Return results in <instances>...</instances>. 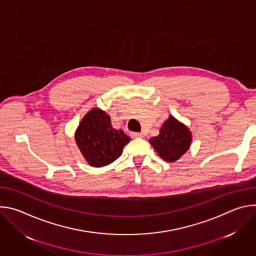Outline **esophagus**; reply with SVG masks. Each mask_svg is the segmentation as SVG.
Returning <instances> with one entry per match:
<instances>
[{"label":"esophagus","instance_id":"obj_1","mask_svg":"<svg viewBox=\"0 0 256 256\" xmlns=\"http://www.w3.org/2000/svg\"><path fill=\"white\" fill-rule=\"evenodd\" d=\"M130 136H132V138H142V132H130Z\"/></svg>","mask_w":256,"mask_h":256}]
</instances>
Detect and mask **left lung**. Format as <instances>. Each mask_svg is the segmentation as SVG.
I'll return each instance as SVG.
<instances>
[{
  "label": "left lung",
  "instance_id": "left-lung-1",
  "mask_svg": "<svg viewBox=\"0 0 256 256\" xmlns=\"http://www.w3.org/2000/svg\"><path fill=\"white\" fill-rule=\"evenodd\" d=\"M150 142L162 159L174 162L188 150L192 134L184 124L170 116L160 128L159 136L150 138Z\"/></svg>",
  "mask_w": 256,
  "mask_h": 256
}]
</instances>
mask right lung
Listing matches in <instances>:
<instances>
[{
  "label": "right lung",
  "mask_w": 256,
  "mask_h": 256,
  "mask_svg": "<svg viewBox=\"0 0 256 256\" xmlns=\"http://www.w3.org/2000/svg\"><path fill=\"white\" fill-rule=\"evenodd\" d=\"M130 140V136L122 130L112 128L110 118L98 108L92 109L84 116L76 132V142L81 153L94 167L116 161Z\"/></svg>",
  "instance_id": "add662e5"
}]
</instances>
